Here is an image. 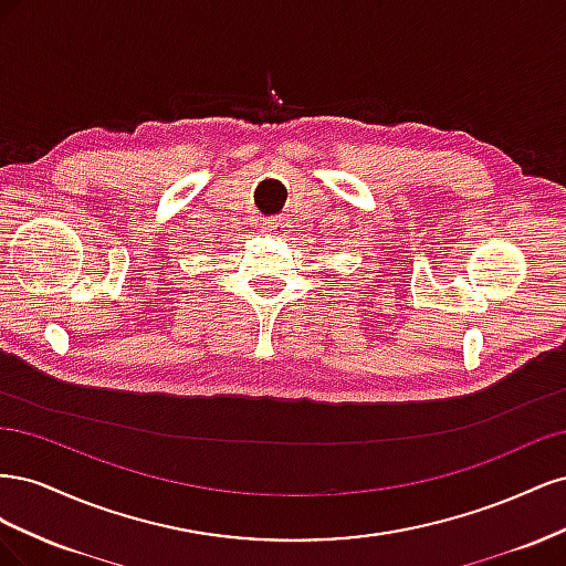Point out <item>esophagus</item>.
Segmentation results:
<instances>
[{"mask_svg":"<svg viewBox=\"0 0 566 566\" xmlns=\"http://www.w3.org/2000/svg\"><path fill=\"white\" fill-rule=\"evenodd\" d=\"M262 229L264 233H276L281 229V219H269Z\"/></svg>","mask_w":566,"mask_h":566,"instance_id":"esophagus-1","label":"esophagus"}]
</instances>
